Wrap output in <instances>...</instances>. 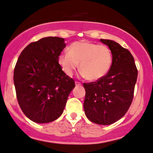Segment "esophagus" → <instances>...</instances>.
Segmentation results:
<instances>
[{"label":"esophagus","mask_w":153,"mask_h":153,"mask_svg":"<svg viewBox=\"0 0 153 153\" xmlns=\"http://www.w3.org/2000/svg\"><path fill=\"white\" fill-rule=\"evenodd\" d=\"M81 83L78 82V81H75V86H81Z\"/></svg>","instance_id":"obj_1"}]
</instances>
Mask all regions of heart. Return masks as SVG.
Masks as SVG:
<instances>
[{"instance_id":"b5f03b06","label":"heart","mask_w":153,"mask_h":153,"mask_svg":"<svg viewBox=\"0 0 153 153\" xmlns=\"http://www.w3.org/2000/svg\"><path fill=\"white\" fill-rule=\"evenodd\" d=\"M58 56V64L66 75L72 76L78 67L82 76L89 81H97L104 77L112 64V53L103 44L85 41H75Z\"/></svg>"}]
</instances>
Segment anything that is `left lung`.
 I'll return each instance as SVG.
<instances>
[{
    "instance_id": "left-lung-1",
    "label": "left lung",
    "mask_w": 153,
    "mask_h": 153,
    "mask_svg": "<svg viewBox=\"0 0 153 153\" xmlns=\"http://www.w3.org/2000/svg\"><path fill=\"white\" fill-rule=\"evenodd\" d=\"M101 41L112 51V64L105 76L95 82L84 83V109L90 121L109 125L121 119L132 104L138 69L128 49L111 40Z\"/></svg>"
}]
</instances>
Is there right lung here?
Listing matches in <instances>:
<instances>
[{
    "label": "right lung",
    "instance_id": "right-lung-1",
    "mask_svg": "<svg viewBox=\"0 0 153 153\" xmlns=\"http://www.w3.org/2000/svg\"><path fill=\"white\" fill-rule=\"evenodd\" d=\"M64 39L47 37L29 44L14 69L18 102L24 115L39 124L52 122L64 112L75 81L62 70L58 56Z\"/></svg>",
    "mask_w": 153,
    "mask_h": 153
}]
</instances>
